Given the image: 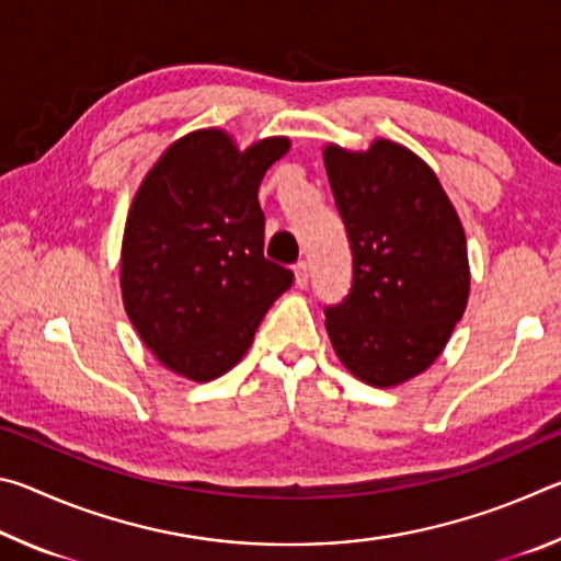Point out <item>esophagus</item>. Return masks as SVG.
I'll return each instance as SVG.
<instances>
[{"instance_id": "esophagus-1", "label": "esophagus", "mask_w": 561, "mask_h": 561, "mask_svg": "<svg viewBox=\"0 0 561 561\" xmlns=\"http://www.w3.org/2000/svg\"><path fill=\"white\" fill-rule=\"evenodd\" d=\"M294 277H297V287L304 289L309 284V264L307 260H299L297 264H294Z\"/></svg>"}]
</instances>
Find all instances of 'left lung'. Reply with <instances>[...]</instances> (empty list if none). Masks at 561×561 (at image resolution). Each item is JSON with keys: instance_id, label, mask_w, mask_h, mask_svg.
Returning <instances> with one entry per match:
<instances>
[{"instance_id": "obj_1", "label": "left lung", "mask_w": 561, "mask_h": 561, "mask_svg": "<svg viewBox=\"0 0 561 561\" xmlns=\"http://www.w3.org/2000/svg\"><path fill=\"white\" fill-rule=\"evenodd\" d=\"M324 165L354 254L346 299L327 307L331 346L360 381L391 388L423 374L462 319L465 230L433 170L393 140L331 144Z\"/></svg>"}]
</instances>
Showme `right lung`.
I'll list each match as a JSON object with an SVG mask.
<instances>
[{
    "label": "right lung",
    "mask_w": 561,
    "mask_h": 561,
    "mask_svg": "<svg viewBox=\"0 0 561 561\" xmlns=\"http://www.w3.org/2000/svg\"><path fill=\"white\" fill-rule=\"evenodd\" d=\"M289 138L240 150L220 128L175 140L140 183L121 250L130 324L170 371L213 381L240 360L294 274L264 257L257 190Z\"/></svg>",
    "instance_id": "right-lung-1"
}]
</instances>
